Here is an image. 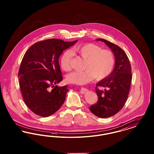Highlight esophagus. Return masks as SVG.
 I'll return each mask as SVG.
<instances>
[{"label": "esophagus", "mask_w": 154, "mask_h": 154, "mask_svg": "<svg viewBox=\"0 0 154 154\" xmlns=\"http://www.w3.org/2000/svg\"><path fill=\"white\" fill-rule=\"evenodd\" d=\"M88 92V89L86 88H81L80 93L81 94H85Z\"/></svg>", "instance_id": "34e87169"}]
</instances>
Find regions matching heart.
I'll list each match as a JSON object with an SVG mask.
<instances>
[{
	"label": "heart",
	"instance_id": "b5f03b06",
	"mask_svg": "<svg viewBox=\"0 0 154 154\" xmlns=\"http://www.w3.org/2000/svg\"><path fill=\"white\" fill-rule=\"evenodd\" d=\"M73 52L86 60L83 71H77L70 74L67 80L75 84H85L95 78L103 80L110 75L115 64L113 52L109 50L103 49L93 43L81 44L75 46ZM73 54L66 50L60 58V65L66 72L72 69Z\"/></svg>",
	"mask_w": 154,
	"mask_h": 154
}]
</instances>
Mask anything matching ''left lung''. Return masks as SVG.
Wrapping results in <instances>:
<instances>
[{"label": "left lung", "mask_w": 154, "mask_h": 154, "mask_svg": "<svg viewBox=\"0 0 154 154\" xmlns=\"http://www.w3.org/2000/svg\"><path fill=\"white\" fill-rule=\"evenodd\" d=\"M97 40L107 44L116 58L112 73L96 85L98 101L89 108L96 116L104 118L114 116L123 108L131 88L132 69L129 59L121 48L103 38Z\"/></svg>", "instance_id": "obj_1"}]
</instances>
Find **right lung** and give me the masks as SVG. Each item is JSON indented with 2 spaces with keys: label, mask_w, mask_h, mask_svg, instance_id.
Segmentation results:
<instances>
[{
  "label": "right lung",
  "mask_w": 154,
  "mask_h": 154,
  "mask_svg": "<svg viewBox=\"0 0 154 154\" xmlns=\"http://www.w3.org/2000/svg\"><path fill=\"white\" fill-rule=\"evenodd\" d=\"M77 41L68 42L58 38L42 40L25 52L18 72L20 87L25 104L37 116H51L65 102L67 85H57L63 79L59 58Z\"/></svg>",
  "instance_id": "1"
}]
</instances>
